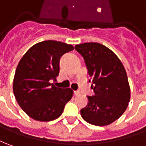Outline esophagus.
<instances>
[{
  "label": "esophagus",
  "instance_id": "1",
  "mask_svg": "<svg viewBox=\"0 0 146 146\" xmlns=\"http://www.w3.org/2000/svg\"><path fill=\"white\" fill-rule=\"evenodd\" d=\"M79 94H80V92H79V91H78V90H75V91H74V95H75V96L79 95Z\"/></svg>",
  "mask_w": 146,
  "mask_h": 146
}]
</instances>
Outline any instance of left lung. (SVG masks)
Returning a JSON list of instances; mask_svg holds the SVG:
<instances>
[{
    "label": "left lung",
    "instance_id": "left-lung-1",
    "mask_svg": "<svg viewBox=\"0 0 146 146\" xmlns=\"http://www.w3.org/2000/svg\"><path fill=\"white\" fill-rule=\"evenodd\" d=\"M75 48L84 59L94 93L87 96L88 104L80 111L82 117L92 125H110L125 112L130 99L125 68L118 57L101 44L84 43Z\"/></svg>",
    "mask_w": 146,
    "mask_h": 146
}]
</instances>
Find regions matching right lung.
<instances>
[{"label":"right lung","mask_w":146,"mask_h":146,"mask_svg":"<svg viewBox=\"0 0 146 146\" xmlns=\"http://www.w3.org/2000/svg\"><path fill=\"white\" fill-rule=\"evenodd\" d=\"M74 47L55 40L33 45L18 63L13 79V93L21 109L34 120L49 121L62 114L72 98L71 88L56 87L55 80L60 73V60Z\"/></svg>","instance_id":"obj_1"}]
</instances>
